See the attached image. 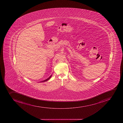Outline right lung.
<instances>
[{
	"mask_svg": "<svg viewBox=\"0 0 123 123\" xmlns=\"http://www.w3.org/2000/svg\"><path fill=\"white\" fill-rule=\"evenodd\" d=\"M52 74H51V75L50 76V77H49V78H48V79H46V80H43V81H42L40 82H45L46 81H47V80H49V79H50V78H51V76H52Z\"/></svg>",
	"mask_w": 123,
	"mask_h": 123,
	"instance_id": "add662e5",
	"label": "right lung"
}]
</instances>
